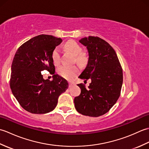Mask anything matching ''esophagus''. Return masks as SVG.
I'll use <instances>...</instances> for the list:
<instances>
[{
    "label": "esophagus",
    "mask_w": 149,
    "mask_h": 149,
    "mask_svg": "<svg viewBox=\"0 0 149 149\" xmlns=\"http://www.w3.org/2000/svg\"><path fill=\"white\" fill-rule=\"evenodd\" d=\"M75 84L73 82H69V87H72L73 86H74Z\"/></svg>",
    "instance_id": "34e87169"
}]
</instances>
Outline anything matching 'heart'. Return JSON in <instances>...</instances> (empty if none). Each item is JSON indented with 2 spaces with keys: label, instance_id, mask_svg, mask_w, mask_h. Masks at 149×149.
I'll return each instance as SVG.
<instances>
[{
  "label": "heart",
  "instance_id": "obj_1",
  "mask_svg": "<svg viewBox=\"0 0 149 149\" xmlns=\"http://www.w3.org/2000/svg\"><path fill=\"white\" fill-rule=\"evenodd\" d=\"M65 48L67 51L72 53L75 56V61L80 65H83L86 61V56L82 51L81 47L73 40L67 41L65 44ZM51 58L52 62L55 65H58L61 62V52L59 47L52 50L51 54ZM58 74L62 77L66 79L71 80L79 74V69L77 66H61L58 69Z\"/></svg>",
  "mask_w": 149,
  "mask_h": 149
}]
</instances>
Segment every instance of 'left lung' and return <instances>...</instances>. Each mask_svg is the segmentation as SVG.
<instances>
[{
	"mask_svg": "<svg viewBox=\"0 0 149 149\" xmlns=\"http://www.w3.org/2000/svg\"><path fill=\"white\" fill-rule=\"evenodd\" d=\"M86 47L89 59L79 78L91 79L88 88L78 84L81 94L74 99L75 107L85 116L97 117L108 112L120 95L123 72L115 50L105 40L89 36L79 40Z\"/></svg>",
	"mask_w": 149,
	"mask_h": 149,
	"instance_id": "obj_1",
	"label": "left lung"
}]
</instances>
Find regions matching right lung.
<instances>
[{
	"label": "right lung",
	"mask_w": 149,
	"mask_h": 149,
	"mask_svg": "<svg viewBox=\"0 0 149 149\" xmlns=\"http://www.w3.org/2000/svg\"><path fill=\"white\" fill-rule=\"evenodd\" d=\"M62 42L60 38L40 34L22 44L15 53L11 65L10 88L20 105L33 114L47 113L54 109L59 96L68 83L54 74L52 50ZM45 69L53 80H45L40 72Z\"/></svg>",
	"instance_id": "right-lung-1"
}]
</instances>
